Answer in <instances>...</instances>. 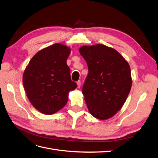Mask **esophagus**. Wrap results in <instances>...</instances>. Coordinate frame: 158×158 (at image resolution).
<instances>
[{"instance_id":"esophagus-1","label":"esophagus","mask_w":158,"mask_h":158,"mask_svg":"<svg viewBox=\"0 0 158 158\" xmlns=\"http://www.w3.org/2000/svg\"><path fill=\"white\" fill-rule=\"evenodd\" d=\"M76 84H77L78 88H80L81 87V82H80V80H79V81H78L77 83H76Z\"/></svg>"}]
</instances>
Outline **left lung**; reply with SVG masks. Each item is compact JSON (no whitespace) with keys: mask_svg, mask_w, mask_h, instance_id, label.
<instances>
[{"mask_svg":"<svg viewBox=\"0 0 158 158\" xmlns=\"http://www.w3.org/2000/svg\"><path fill=\"white\" fill-rule=\"evenodd\" d=\"M79 52L88 66L82 88L88 111L99 120L111 118L122 108L130 93V66L117 51L105 45H83Z\"/></svg>","mask_w":158,"mask_h":158,"instance_id":"left-lung-1","label":"left lung"}]
</instances>
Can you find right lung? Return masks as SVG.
Here are the masks:
<instances>
[{
  "instance_id": "add662e5",
  "label": "right lung",
  "mask_w": 158,
  "mask_h": 158,
  "mask_svg": "<svg viewBox=\"0 0 158 158\" xmlns=\"http://www.w3.org/2000/svg\"><path fill=\"white\" fill-rule=\"evenodd\" d=\"M69 47L55 44L38 51L23 72V85L32 106L45 114L63 109L77 84L70 79Z\"/></svg>"
}]
</instances>
